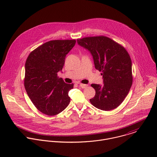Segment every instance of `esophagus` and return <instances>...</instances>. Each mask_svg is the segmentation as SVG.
<instances>
[{"instance_id": "1", "label": "esophagus", "mask_w": 157, "mask_h": 157, "mask_svg": "<svg viewBox=\"0 0 157 157\" xmlns=\"http://www.w3.org/2000/svg\"><path fill=\"white\" fill-rule=\"evenodd\" d=\"M79 86H80L81 88L84 89V88H86V87L88 86V85H87V84H79Z\"/></svg>"}]
</instances>
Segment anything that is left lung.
Instances as JSON below:
<instances>
[{
    "label": "left lung",
    "mask_w": 157,
    "mask_h": 157,
    "mask_svg": "<svg viewBox=\"0 0 157 157\" xmlns=\"http://www.w3.org/2000/svg\"><path fill=\"white\" fill-rule=\"evenodd\" d=\"M77 42L90 52L95 68L102 72L104 84H91L96 94L90 99L91 103L102 110L116 109L127 96L132 84V61L128 52L104 36L86 37Z\"/></svg>",
    "instance_id": "8db88e82"
}]
</instances>
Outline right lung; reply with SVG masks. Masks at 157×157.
Instances as JSON below:
<instances>
[{
    "instance_id": "obj_1",
    "label": "right lung",
    "mask_w": 157,
    "mask_h": 157,
    "mask_svg": "<svg viewBox=\"0 0 157 157\" xmlns=\"http://www.w3.org/2000/svg\"><path fill=\"white\" fill-rule=\"evenodd\" d=\"M75 43V40L46 42L32 52L26 60L25 90L34 105L44 114L56 115L70 102L68 92L73 84L65 83L57 75Z\"/></svg>"
}]
</instances>
